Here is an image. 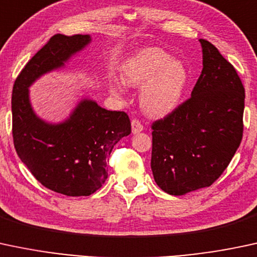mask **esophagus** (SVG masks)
Listing matches in <instances>:
<instances>
[{"instance_id":"1","label":"esophagus","mask_w":257,"mask_h":257,"mask_svg":"<svg viewBox=\"0 0 257 257\" xmlns=\"http://www.w3.org/2000/svg\"><path fill=\"white\" fill-rule=\"evenodd\" d=\"M131 127H132V134L134 135L140 134V132L143 131V125L136 119H134L131 121Z\"/></svg>"}]
</instances>
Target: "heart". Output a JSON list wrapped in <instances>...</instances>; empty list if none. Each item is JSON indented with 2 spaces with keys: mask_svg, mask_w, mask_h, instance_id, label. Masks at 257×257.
<instances>
[{
  "mask_svg": "<svg viewBox=\"0 0 257 257\" xmlns=\"http://www.w3.org/2000/svg\"><path fill=\"white\" fill-rule=\"evenodd\" d=\"M121 80L130 87H143L140 102L143 111L151 117H164L174 113L182 102L188 71L180 60L165 51L146 47L130 56L121 68ZM111 91L119 86L110 83Z\"/></svg>",
  "mask_w": 257,
  "mask_h": 257,
  "instance_id": "1",
  "label": "heart"
}]
</instances>
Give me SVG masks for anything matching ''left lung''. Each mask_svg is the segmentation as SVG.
<instances>
[{"instance_id":"obj_1","label":"left lung","mask_w":257,"mask_h":257,"mask_svg":"<svg viewBox=\"0 0 257 257\" xmlns=\"http://www.w3.org/2000/svg\"><path fill=\"white\" fill-rule=\"evenodd\" d=\"M199 42L203 70L191 98L152 126L153 176L171 195L211 186L243 137V83L212 43Z\"/></svg>"}]
</instances>
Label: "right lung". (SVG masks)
<instances>
[{
    "label": "right lung",
    "mask_w": 257,
    "mask_h": 257,
    "mask_svg": "<svg viewBox=\"0 0 257 257\" xmlns=\"http://www.w3.org/2000/svg\"><path fill=\"white\" fill-rule=\"evenodd\" d=\"M91 41L90 35L57 34L29 60L13 86L17 154L40 183L68 197H87L102 187L109 155L131 134V122L126 113L106 110L88 97H82L66 119L48 122L34 110L29 88L43 75L65 68Z\"/></svg>",
    "instance_id": "obj_1"
}]
</instances>
